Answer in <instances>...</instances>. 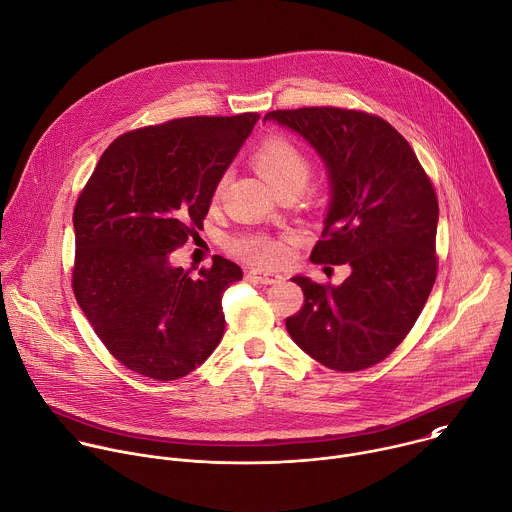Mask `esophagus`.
Instances as JSON below:
<instances>
[{"instance_id":"1","label":"esophagus","mask_w":512,"mask_h":512,"mask_svg":"<svg viewBox=\"0 0 512 512\" xmlns=\"http://www.w3.org/2000/svg\"><path fill=\"white\" fill-rule=\"evenodd\" d=\"M249 275H251L257 283H263V285H271V283H277V281L283 279L277 271H267V269H251Z\"/></svg>"}]
</instances>
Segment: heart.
<instances>
[{
  "mask_svg": "<svg viewBox=\"0 0 512 512\" xmlns=\"http://www.w3.org/2000/svg\"><path fill=\"white\" fill-rule=\"evenodd\" d=\"M253 164L259 175L275 189L281 191L289 185H299L309 177V158L305 152L285 136H269L253 150ZM227 173L219 177L213 187V201L223 197L227 187ZM233 251L251 263L273 267L289 255V241L269 235H243L233 241Z\"/></svg>",
  "mask_w": 512,
  "mask_h": 512,
  "instance_id": "obj_1",
  "label": "heart"
}]
</instances>
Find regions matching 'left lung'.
Masks as SVG:
<instances>
[{
  "label": "left lung",
  "instance_id": "obj_1",
  "mask_svg": "<svg viewBox=\"0 0 512 512\" xmlns=\"http://www.w3.org/2000/svg\"><path fill=\"white\" fill-rule=\"evenodd\" d=\"M323 158L331 203L311 261L350 265L342 285L293 277L301 309L285 319L293 342L319 364L360 372L386 360L422 313L438 273V199L408 140L362 110H273Z\"/></svg>",
  "mask_w": 512,
  "mask_h": 512
}]
</instances>
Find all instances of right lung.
Wrapping results in <instances>:
<instances>
[{
  "instance_id": "obj_1",
  "label": "right lung",
  "mask_w": 512,
  "mask_h": 512,
  "mask_svg": "<svg viewBox=\"0 0 512 512\" xmlns=\"http://www.w3.org/2000/svg\"><path fill=\"white\" fill-rule=\"evenodd\" d=\"M257 120L187 116L124 132L76 201V301L106 350L144 378L179 380L221 342V297L241 267L215 255L191 275L170 255L203 227L215 183Z\"/></svg>"
}]
</instances>
